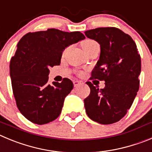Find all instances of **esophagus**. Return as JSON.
Instances as JSON below:
<instances>
[{
    "mask_svg": "<svg viewBox=\"0 0 152 152\" xmlns=\"http://www.w3.org/2000/svg\"><path fill=\"white\" fill-rule=\"evenodd\" d=\"M82 83H83L82 81H79V80H74V81H73V85H74V87H77V86H79V85L81 84Z\"/></svg>",
    "mask_w": 152,
    "mask_h": 152,
    "instance_id": "esophagus-1",
    "label": "esophagus"
}]
</instances>
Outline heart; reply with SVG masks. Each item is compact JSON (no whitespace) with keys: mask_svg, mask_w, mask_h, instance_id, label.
Instances as JSON below:
<instances>
[{"mask_svg":"<svg viewBox=\"0 0 152 152\" xmlns=\"http://www.w3.org/2000/svg\"><path fill=\"white\" fill-rule=\"evenodd\" d=\"M96 45H98V44L95 41L91 40V39H87V40L84 41L83 42V45H82L83 50L86 53Z\"/></svg>","mask_w":152,"mask_h":152,"instance_id":"b5f03b06","label":"heart"}]
</instances>
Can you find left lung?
<instances>
[{
  "label": "left lung",
  "mask_w": 152,
  "mask_h": 152,
  "mask_svg": "<svg viewBox=\"0 0 152 152\" xmlns=\"http://www.w3.org/2000/svg\"><path fill=\"white\" fill-rule=\"evenodd\" d=\"M85 35L101 47L91 79L105 82V87L101 89L86 83L91 90L84 99L86 113L98 124H113L126 114L137 95L140 54L132 38L115 27L88 30Z\"/></svg>",
  "instance_id": "1"
}]
</instances>
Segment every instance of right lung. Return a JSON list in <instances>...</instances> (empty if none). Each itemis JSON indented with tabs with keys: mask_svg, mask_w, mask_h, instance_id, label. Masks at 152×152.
I'll use <instances>...</instances> for the list:
<instances>
[{
	"mask_svg": "<svg viewBox=\"0 0 152 152\" xmlns=\"http://www.w3.org/2000/svg\"><path fill=\"white\" fill-rule=\"evenodd\" d=\"M85 38L80 32L48 28L28 32L20 39L10 74L16 106L27 120L42 125L59 117L73 84L67 78L49 84V68L60 65L64 49Z\"/></svg>",
	"mask_w": 152,
	"mask_h": 152,
	"instance_id": "add662e5",
	"label": "right lung"
}]
</instances>
